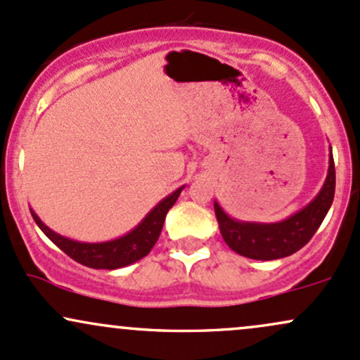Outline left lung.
<instances>
[{
    "label": "left lung",
    "instance_id": "obj_1",
    "mask_svg": "<svg viewBox=\"0 0 360 360\" xmlns=\"http://www.w3.org/2000/svg\"><path fill=\"white\" fill-rule=\"evenodd\" d=\"M335 197V163L330 148V166L319 194L295 214L278 223L240 221L228 216L214 200V214L218 219L223 240L231 250L256 261H273L292 256L312 238L330 211Z\"/></svg>",
    "mask_w": 360,
    "mask_h": 360
}]
</instances>
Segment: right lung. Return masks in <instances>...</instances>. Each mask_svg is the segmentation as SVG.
<instances>
[{
    "mask_svg": "<svg viewBox=\"0 0 360 360\" xmlns=\"http://www.w3.org/2000/svg\"><path fill=\"white\" fill-rule=\"evenodd\" d=\"M184 188L185 185L176 188L169 195H166L163 200H160V204H156L146 214V218L134 230H130L129 233L108 242L89 243L72 240V238L63 237V235L56 233L51 228L46 226L39 219V216L32 210H30V214H32L36 225L42 230V233L56 247H60L67 256H70L73 261L92 269H118L123 268V266L134 264L139 259L148 256L154 243L160 238L166 214L172 210L173 204L176 202Z\"/></svg>",
    "mask_w": 360,
    "mask_h": 360,
    "instance_id": "right-lung-1",
    "label": "right lung"
}]
</instances>
